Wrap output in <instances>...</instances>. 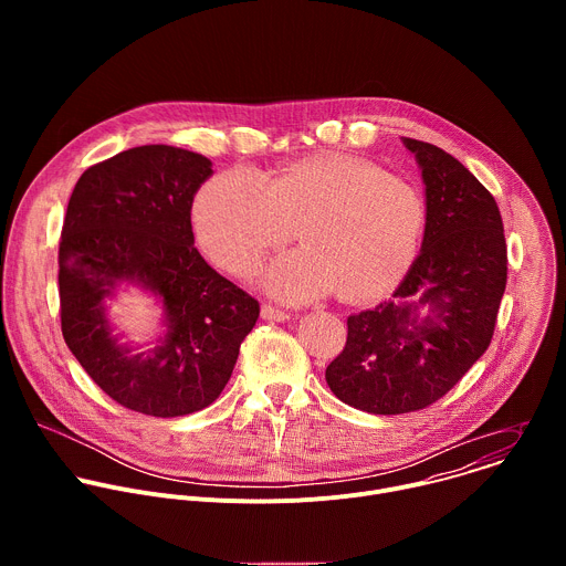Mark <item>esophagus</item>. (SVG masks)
Returning <instances> with one entry per match:
<instances>
[{
    "instance_id": "obj_1",
    "label": "esophagus",
    "mask_w": 566,
    "mask_h": 566,
    "mask_svg": "<svg viewBox=\"0 0 566 566\" xmlns=\"http://www.w3.org/2000/svg\"><path fill=\"white\" fill-rule=\"evenodd\" d=\"M262 317H264V319H271V322H284V319H289L291 315H289L286 311H282V308H275V306H271V304H264V306H262Z\"/></svg>"
}]
</instances>
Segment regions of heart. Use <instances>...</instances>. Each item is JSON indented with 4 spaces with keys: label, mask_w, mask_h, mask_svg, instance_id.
Wrapping results in <instances>:
<instances>
[{
    "label": "heart",
    "mask_w": 566,
    "mask_h": 566,
    "mask_svg": "<svg viewBox=\"0 0 566 566\" xmlns=\"http://www.w3.org/2000/svg\"><path fill=\"white\" fill-rule=\"evenodd\" d=\"M300 223L302 249L262 273L284 302H311L340 289L352 302L394 291L412 271L428 228L423 192L369 160L317 154L293 160L271 179L230 168L201 186L192 226L201 251L221 269L251 273Z\"/></svg>",
    "instance_id": "obj_1"
}]
</instances>
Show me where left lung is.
<instances>
[{"label": "left lung", "mask_w": 566, "mask_h": 566, "mask_svg": "<svg viewBox=\"0 0 566 566\" xmlns=\"http://www.w3.org/2000/svg\"><path fill=\"white\" fill-rule=\"evenodd\" d=\"M426 186L421 253L391 300L347 317L327 385L369 415L423 410L489 349L506 289V239L493 195L437 145L400 138Z\"/></svg>", "instance_id": "8db88e82"}]
</instances>
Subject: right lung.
<instances>
[{
  "instance_id": "add662e5",
  "label": "right lung",
  "mask_w": 566,
  "mask_h": 566,
  "mask_svg": "<svg viewBox=\"0 0 566 566\" xmlns=\"http://www.w3.org/2000/svg\"><path fill=\"white\" fill-rule=\"evenodd\" d=\"M212 177L203 154L172 145L125 149L77 179L60 241L62 336L123 408L184 417L223 391L260 304L195 249L190 210ZM129 285L165 311L145 353L123 342L108 302Z\"/></svg>"
}]
</instances>
